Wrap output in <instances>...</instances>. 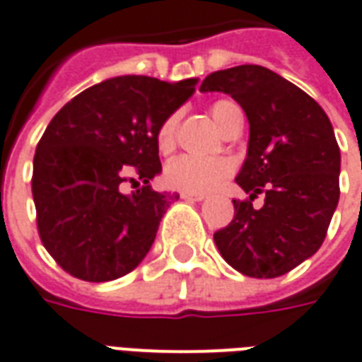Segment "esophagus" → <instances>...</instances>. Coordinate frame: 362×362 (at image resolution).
<instances>
[{
	"label": "esophagus",
	"mask_w": 362,
	"mask_h": 362,
	"mask_svg": "<svg viewBox=\"0 0 362 362\" xmlns=\"http://www.w3.org/2000/svg\"><path fill=\"white\" fill-rule=\"evenodd\" d=\"M181 199H183V201H193V202H199V201H204V194H197V193H181Z\"/></svg>",
	"instance_id": "1"
}]
</instances>
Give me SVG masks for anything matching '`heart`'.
Returning a JSON list of instances; mask_svg holds the SVG:
<instances>
[{"label":"heart","instance_id":"heart-1","mask_svg":"<svg viewBox=\"0 0 362 362\" xmlns=\"http://www.w3.org/2000/svg\"><path fill=\"white\" fill-rule=\"evenodd\" d=\"M238 109L232 101H218L210 107V115L222 130L230 112ZM177 117H169L161 124L158 132V146L161 152H168L175 140ZM234 165L226 158H194V156H179L171 160L163 169V181L173 189L185 193H210L214 191L226 177L232 175Z\"/></svg>","mask_w":362,"mask_h":362}]
</instances>
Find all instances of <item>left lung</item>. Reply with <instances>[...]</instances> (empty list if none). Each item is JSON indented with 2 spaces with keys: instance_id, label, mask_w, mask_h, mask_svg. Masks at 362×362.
Returning a JSON list of instances; mask_svg holds the SVG:
<instances>
[{
  "instance_id": "1",
  "label": "left lung",
  "mask_w": 362,
  "mask_h": 362,
  "mask_svg": "<svg viewBox=\"0 0 362 362\" xmlns=\"http://www.w3.org/2000/svg\"><path fill=\"white\" fill-rule=\"evenodd\" d=\"M201 91L230 95L250 122L247 158L235 177L250 201H234V220L214 243L242 275H284L320 250L339 202L332 122L308 93L263 66L214 71ZM261 192L266 204L255 211L250 201Z\"/></svg>"
}]
</instances>
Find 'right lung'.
<instances>
[{
    "instance_id": "right-lung-1",
    "label": "right lung",
    "mask_w": 362,
    "mask_h": 362,
    "mask_svg": "<svg viewBox=\"0 0 362 362\" xmlns=\"http://www.w3.org/2000/svg\"><path fill=\"white\" fill-rule=\"evenodd\" d=\"M197 83L119 76L54 115L33 161V199L40 240L66 273L105 283L142 263L161 216L179 199L150 187L161 171L158 132ZM132 175L145 185L122 194Z\"/></svg>"
}]
</instances>
